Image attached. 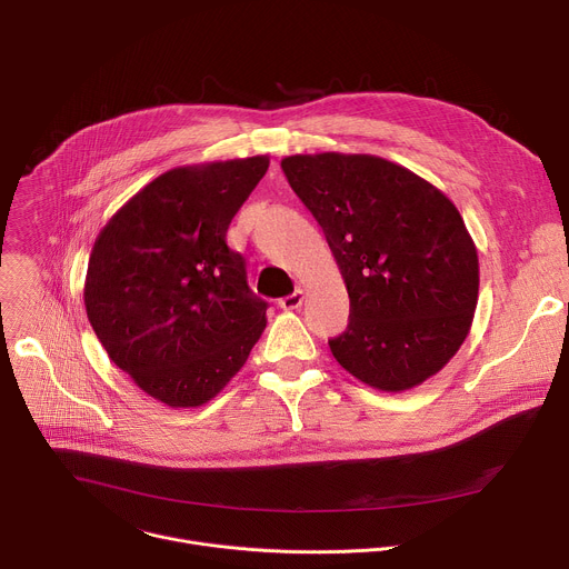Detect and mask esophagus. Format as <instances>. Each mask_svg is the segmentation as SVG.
<instances>
[{
	"label": "esophagus",
	"mask_w": 569,
	"mask_h": 569,
	"mask_svg": "<svg viewBox=\"0 0 569 569\" xmlns=\"http://www.w3.org/2000/svg\"><path fill=\"white\" fill-rule=\"evenodd\" d=\"M301 301H303V290H301V288H297L292 295L281 297V299H279V306H281L283 310H295V308H299V306H301Z\"/></svg>",
	"instance_id": "esophagus-1"
}]
</instances>
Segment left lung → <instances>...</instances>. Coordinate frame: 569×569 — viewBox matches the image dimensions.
<instances>
[{
	"label": "left lung",
	"instance_id": "left-lung-1",
	"mask_svg": "<svg viewBox=\"0 0 569 569\" xmlns=\"http://www.w3.org/2000/svg\"><path fill=\"white\" fill-rule=\"evenodd\" d=\"M288 184L327 236L347 283L336 360L382 391L412 389L463 345L479 290L475 242L430 182L373 154H292Z\"/></svg>",
	"mask_w": 569,
	"mask_h": 569
}]
</instances>
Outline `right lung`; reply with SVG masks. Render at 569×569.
<instances>
[{
	"instance_id": "add662e5",
	"label": "right lung",
	"mask_w": 569,
	"mask_h": 569,
	"mask_svg": "<svg viewBox=\"0 0 569 569\" xmlns=\"http://www.w3.org/2000/svg\"><path fill=\"white\" fill-rule=\"evenodd\" d=\"M266 154L161 173L101 229L86 308L110 360L169 408H198L246 365L268 301L227 229L266 176Z\"/></svg>"
}]
</instances>
